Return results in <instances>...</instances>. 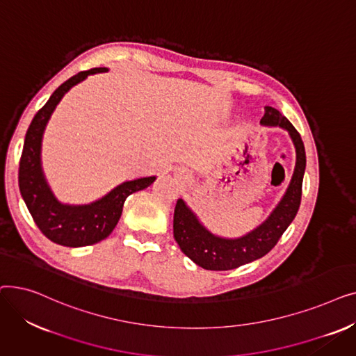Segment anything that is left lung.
Masks as SVG:
<instances>
[{
    "label": "left lung",
    "instance_id": "8db88e82",
    "mask_svg": "<svg viewBox=\"0 0 356 356\" xmlns=\"http://www.w3.org/2000/svg\"><path fill=\"white\" fill-rule=\"evenodd\" d=\"M264 125H278L289 131L296 147V168L289 189L268 219L245 236L225 239L211 234L196 215L179 199L175 208L173 235L184 255L204 270L228 271L268 254L297 215L302 202V184L306 168V153L300 134L293 124L273 106H266L261 118Z\"/></svg>",
    "mask_w": 356,
    "mask_h": 356
}]
</instances>
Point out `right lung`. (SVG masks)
I'll use <instances>...</instances> for the list:
<instances>
[{"label": "right lung", "instance_id": "right-lung-1", "mask_svg": "<svg viewBox=\"0 0 356 356\" xmlns=\"http://www.w3.org/2000/svg\"><path fill=\"white\" fill-rule=\"evenodd\" d=\"M106 72V67H93L79 72L53 92L50 99L34 115L24 140L18 167V186L37 228L54 244L63 247H85L109 236L122 213L125 199L152 184L156 177H143L125 181L102 199L82 207H70L58 202L49 189L42 172V138L46 124L65 93L83 81L88 74Z\"/></svg>", "mask_w": 356, "mask_h": 356}]
</instances>
